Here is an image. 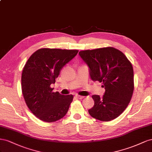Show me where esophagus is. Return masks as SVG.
<instances>
[{
  "label": "esophagus",
  "instance_id": "esophagus-1",
  "mask_svg": "<svg viewBox=\"0 0 152 152\" xmlns=\"http://www.w3.org/2000/svg\"><path fill=\"white\" fill-rule=\"evenodd\" d=\"M75 97H76V98H77V99H83V98H84V96H81V95H76Z\"/></svg>",
  "mask_w": 152,
  "mask_h": 152
}]
</instances>
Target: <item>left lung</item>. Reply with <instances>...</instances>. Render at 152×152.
<instances>
[{
    "instance_id": "1",
    "label": "left lung",
    "mask_w": 152,
    "mask_h": 152,
    "mask_svg": "<svg viewBox=\"0 0 152 152\" xmlns=\"http://www.w3.org/2000/svg\"><path fill=\"white\" fill-rule=\"evenodd\" d=\"M88 65L91 79L102 83V97L92 95L94 106L88 110L93 118L107 122L120 116L131 100L134 91V71L131 62L122 51L113 47L80 51Z\"/></svg>"
}]
</instances>
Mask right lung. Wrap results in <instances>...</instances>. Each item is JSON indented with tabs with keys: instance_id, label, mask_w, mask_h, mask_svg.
I'll list each match as a JSON object with an SVG mask.
<instances>
[{
	"instance_id": "right-lung-1",
	"label": "right lung",
	"mask_w": 152,
	"mask_h": 152,
	"mask_svg": "<svg viewBox=\"0 0 152 152\" xmlns=\"http://www.w3.org/2000/svg\"><path fill=\"white\" fill-rule=\"evenodd\" d=\"M78 53L77 50L41 48L30 56L21 75V90L26 104L32 113L45 122H53L66 115L72 95L53 92L63 67Z\"/></svg>"
}]
</instances>
